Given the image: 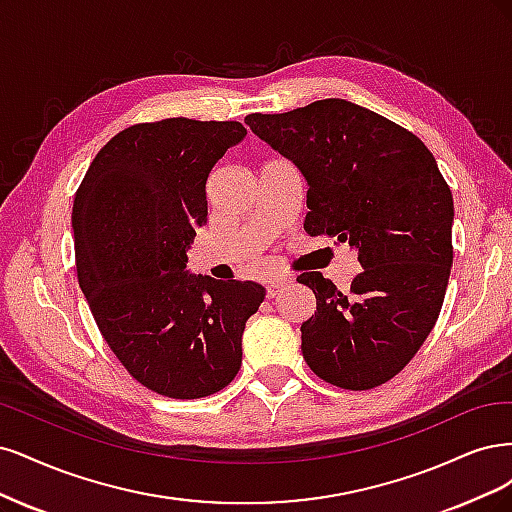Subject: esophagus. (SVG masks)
Instances as JSON below:
<instances>
[{
    "label": "esophagus",
    "mask_w": 512,
    "mask_h": 512,
    "mask_svg": "<svg viewBox=\"0 0 512 512\" xmlns=\"http://www.w3.org/2000/svg\"><path fill=\"white\" fill-rule=\"evenodd\" d=\"M287 285H291V276H276V278H272L270 283H268V287H266L268 298H276V295L283 291Z\"/></svg>",
    "instance_id": "1"
}]
</instances>
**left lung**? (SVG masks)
I'll list each match as a JSON object with an SVG mask.
<instances>
[{"instance_id": "1", "label": "left lung", "mask_w": 512, "mask_h": 512, "mask_svg": "<svg viewBox=\"0 0 512 512\" xmlns=\"http://www.w3.org/2000/svg\"><path fill=\"white\" fill-rule=\"evenodd\" d=\"M244 123L295 163L308 185V236L357 249L344 293L321 272L298 276L317 298L302 353L325 383H387L421 349L440 315L453 263V195L415 134L346 100H319Z\"/></svg>"}]
</instances>
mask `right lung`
Masks as SVG:
<instances>
[{"label":"right lung","mask_w":512,"mask_h":512,"mask_svg":"<svg viewBox=\"0 0 512 512\" xmlns=\"http://www.w3.org/2000/svg\"><path fill=\"white\" fill-rule=\"evenodd\" d=\"M244 136L236 121L131 125L95 155L74 197L78 285L93 319L125 370L166 398L232 383L244 325L266 298L251 280L185 270L208 217V174Z\"/></svg>","instance_id":"right-lung-1"}]
</instances>
